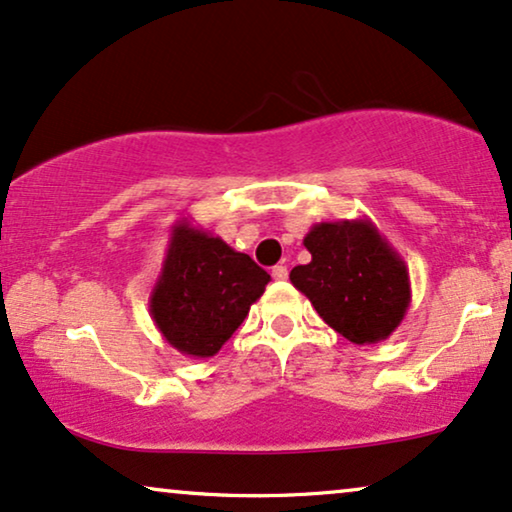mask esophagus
I'll return each instance as SVG.
<instances>
[{
    "label": "esophagus",
    "mask_w": 512,
    "mask_h": 512,
    "mask_svg": "<svg viewBox=\"0 0 512 512\" xmlns=\"http://www.w3.org/2000/svg\"><path fill=\"white\" fill-rule=\"evenodd\" d=\"M271 276H274V281H285V278H288V267L278 264V267L271 269Z\"/></svg>",
    "instance_id": "esophagus-1"
}]
</instances>
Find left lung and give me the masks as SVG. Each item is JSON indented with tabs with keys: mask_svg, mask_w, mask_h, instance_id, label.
Here are the masks:
<instances>
[{
	"mask_svg": "<svg viewBox=\"0 0 512 512\" xmlns=\"http://www.w3.org/2000/svg\"><path fill=\"white\" fill-rule=\"evenodd\" d=\"M309 264L290 281L332 330L353 344H377L403 323L412 302L410 271L367 220L318 222L304 236Z\"/></svg>",
	"mask_w": 512,
	"mask_h": 512,
	"instance_id": "8db88e82",
	"label": "left lung"
}]
</instances>
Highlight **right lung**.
<instances>
[{
	"label": "right lung",
	"mask_w": 512,
	"mask_h": 512,
	"mask_svg": "<svg viewBox=\"0 0 512 512\" xmlns=\"http://www.w3.org/2000/svg\"><path fill=\"white\" fill-rule=\"evenodd\" d=\"M269 281L245 252L182 217L170 229L149 313L182 356L210 358L234 335Z\"/></svg>",
	"instance_id": "right-lung-1"
}]
</instances>
